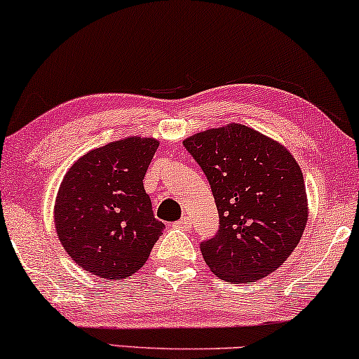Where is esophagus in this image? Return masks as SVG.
<instances>
[{
  "mask_svg": "<svg viewBox=\"0 0 359 359\" xmlns=\"http://www.w3.org/2000/svg\"><path fill=\"white\" fill-rule=\"evenodd\" d=\"M173 226L178 227V229H181V231H189L191 227H193V221H191L189 216H184V217H181L180 221H176Z\"/></svg>",
  "mask_w": 359,
  "mask_h": 359,
  "instance_id": "esophagus-1",
  "label": "esophagus"
}]
</instances>
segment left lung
Instances as JSON below:
<instances>
[{"label": "left lung", "instance_id": "obj_1", "mask_svg": "<svg viewBox=\"0 0 359 359\" xmlns=\"http://www.w3.org/2000/svg\"><path fill=\"white\" fill-rule=\"evenodd\" d=\"M183 145L206 175L219 212L216 236L201 242L209 269L222 280L245 283L280 267L309 217L295 158L239 123L196 133Z\"/></svg>", "mask_w": 359, "mask_h": 359}]
</instances>
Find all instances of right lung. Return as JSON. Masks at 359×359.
<instances>
[{
    "label": "right lung",
    "instance_id": "obj_1",
    "mask_svg": "<svg viewBox=\"0 0 359 359\" xmlns=\"http://www.w3.org/2000/svg\"><path fill=\"white\" fill-rule=\"evenodd\" d=\"M158 148L130 137L95 148L60 183L55 231L74 262L97 277L120 280L147 262L165 224L153 216L143 178Z\"/></svg>",
    "mask_w": 359,
    "mask_h": 359
}]
</instances>
